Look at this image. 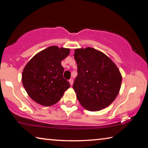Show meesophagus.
I'll list each match as a JSON object with an SVG mask.
<instances>
[{"label": "esophagus", "instance_id": "34e87169", "mask_svg": "<svg viewBox=\"0 0 148 148\" xmlns=\"http://www.w3.org/2000/svg\"><path fill=\"white\" fill-rule=\"evenodd\" d=\"M69 82H70V84H71V86H72V85H73V82H74V81H73V79H72V78H71L69 80Z\"/></svg>", "mask_w": 148, "mask_h": 148}]
</instances>
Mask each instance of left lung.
<instances>
[{"label": "left lung", "mask_w": 148, "mask_h": 148, "mask_svg": "<svg viewBox=\"0 0 148 148\" xmlns=\"http://www.w3.org/2000/svg\"><path fill=\"white\" fill-rule=\"evenodd\" d=\"M77 67L73 89L79 103L89 111L108 106L118 95L122 77L116 65L104 53L92 47L76 49Z\"/></svg>", "instance_id": "8db88e82"}]
</instances>
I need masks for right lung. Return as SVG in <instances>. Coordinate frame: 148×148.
<instances>
[{
  "instance_id": "add662e5",
  "label": "right lung",
  "mask_w": 148,
  "mask_h": 148,
  "mask_svg": "<svg viewBox=\"0 0 148 148\" xmlns=\"http://www.w3.org/2000/svg\"><path fill=\"white\" fill-rule=\"evenodd\" d=\"M69 53V49L50 46L37 53L27 64L22 74V82L33 101L49 106L61 99L71 86L62 76L64 68L61 64Z\"/></svg>"
}]
</instances>
